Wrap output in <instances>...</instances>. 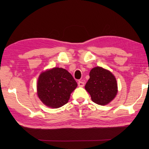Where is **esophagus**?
<instances>
[{
	"instance_id": "1",
	"label": "esophagus",
	"mask_w": 149,
	"mask_h": 149,
	"mask_svg": "<svg viewBox=\"0 0 149 149\" xmlns=\"http://www.w3.org/2000/svg\"><path fill=\"white\" fill-rule=\"evenodd\" d=\"M77 84H78V86H79V87H84V85H85L84 82L81 81H78V83H77Z\"/></svg>"
}]
</instances>
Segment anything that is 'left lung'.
Masks as SVG:
<instances>
[{"instance_id":"left-lung-1","label":"left lung","mask_w":149,"mask_h":149,"mask_svg":"<svg viewBox=\"0 0 149 149\" xmlns=\"http://www.w3.org/2000/svg\"><path fill=\"white\" fill-rule=\"evenodd\" d=\"M90 78L85 88L89 93L93 102L106 105L114 99L118 92L115 77L108 70L95 67L89 73Z\"/></svg>"}]
</instances>
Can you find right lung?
<instances>
[{"instance_id":"right-lung-1","label":"right lung","mask_w":149,"mask_h":149,"mask_svg":"<svg viewBox=\"0 0 149 149\" xmlns=\"http://www.w3.org/2000/svg\"><path fill=\"white\" fill-rule=\"evenodd\" d=\"M77 82L66 70L54 68L42 72L37 81V95L47 107L57 108L68 102Z\"/></svg>"}]
</instances>
